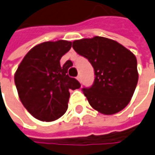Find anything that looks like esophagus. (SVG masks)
I'll return each instance as SVG.
<instances>
[{
	"label": "esophagus",
	"mask_w": 155,
	"mask_h": 155,
	"mask_svg": "<svg viewBox=\"0 0 155 155\" xmlns=\"http://www.w3.org/2000/svg\"><path fill=\"white\" fill-rule=\"evenodd\" d=\"M77 80L80 81V82H81V75H78Z\"/></svg>",
	"instance_id": "esophagus-1"
}]
</instances>
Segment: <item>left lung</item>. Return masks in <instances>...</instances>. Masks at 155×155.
<instances>
[{
  "mask_svg": "<svg viewBox=\"0 0 155 155\" xmlns=\"http://www.w3.org/2000/svg\"><path fill=\"white\" fill-rule=\"evenodd\" d=\"M73 48L94 69V84L82 88L91 107L107 115L125 108L138 82L135 55L117 41L101 36L76 40Z\"/></svg>",
  "mask_w": 155,
  "mask_h": 155,
  "instance_id": "obj_1",
  "label": "left lung"
}]
</instances>
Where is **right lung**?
Returning <instances> with one entry per match:
<instances>
[{"mask_svg": "<svg viewBox=\"0 0 155 155\" xmlns=\"http://www.w3.org/2000/svg\"><path fill=\"white\" fill-rule=\"evenodd\" d=\"M72 42L60 40L34 47L25 55L15 74L19 98L25 108L37 120L53 121L68 109L69 90L81 87L68 70L72 62L62 67L60 60L70 50Z\"/></svg>", "mask_w": 155, "mask_h": 155, "instance_id": "add662e5", "label": "right lung"}]
</instances>
